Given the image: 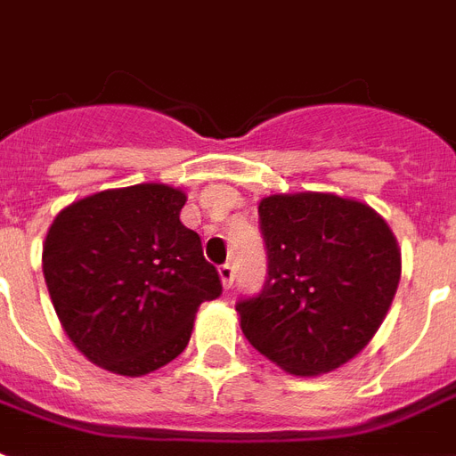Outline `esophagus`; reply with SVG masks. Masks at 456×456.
Wrapping results in <instances>:
<instances>
[{"mask_svg": "<svg viewBox=\"0 0 456 456\" xmlns=\"http://www.w3.org/2000/svg\"><path fill=\"white\" fill-rule=\"evenodd\" d=\"M220 277H222V284H224V289H232V284H234V267L224 263L220 265Z\"/></svg>", "mask_w": 456, "mask_h": 456, "instance_id": "34e87169", "label": "esophagus"}]
</instances>
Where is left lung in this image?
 I'll use <instances>...</instances> for the list:
<instances>
[{
	"label": "left lung",
	"mask_w": 456,
	"mask_h": 456,
	"mask_svg": "<svg viewBox=\"0 0 456 456\" xmlns=\"http://www.w3.org/2000/svg\"><path fill=\"white\" fill-rule=\"evenodd\" d=\"M258 217L267 277L260 294L236 304L243 335L287 373H330L390 311L397 239L373 208L335 193L267 196Z\"/></svg>",
	"instance_id": "8db88e82"
}]
</instances>
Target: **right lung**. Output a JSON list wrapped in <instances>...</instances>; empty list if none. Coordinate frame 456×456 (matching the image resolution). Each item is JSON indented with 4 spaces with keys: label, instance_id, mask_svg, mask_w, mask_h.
Segmentation results:
<instances>
[{
    "label": "right lung",
    "instance_id": "obj_1",
    "mask_svg": "<svg viewBox=\"0 0 456 456\" xmlns=\"http://www.w3.org/2000/svg\"><path fill=\"white\" fill-rule=\"evenodd\" d=\"M186 193L135 183L54 217L43 273L61 328L95 366L152 373L186 349L198 305L222 294L200 236L179 220Z\"/></svg>",
    "mask_w": 456,
    "mask_h": 456
}]
</instances>
